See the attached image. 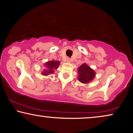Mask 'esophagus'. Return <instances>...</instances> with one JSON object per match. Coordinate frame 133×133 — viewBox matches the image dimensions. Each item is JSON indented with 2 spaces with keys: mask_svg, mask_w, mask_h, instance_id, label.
Segmentation results:
<instances>
[{
  "mask_svg": "<svg viewBox=\"0 0 133 133\" xmlns=\"http://www.w3.org/2000/svg\"><path fill=\"white\" fill-rule=\"evenodd\" d=\"M71 59H70V58H67V59H66V62H71Z\"/></svg>",
  "mask_w": 133,
  "mask_h": 133,
  "instance_id": "obj_1",
  "label": "esophagus"
}]
</instances>
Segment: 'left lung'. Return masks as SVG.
Masks as SVG:
<instances>
[{"mask_svg":"<svg viewBox=\"0 0 133 133\" xmlns=\"http://www.w3.org/2000/svg\"><path fill=\"white\" fill-rule=\"evenodd\" d=\"M78 71L79 74V81L83 83H88L92 81L96 75L95 72L85 63L79 67Z\"/></svg>","mask_w":133,"mask_h":133,"instance_id":"obj_1","label":"left lung"}]
</instances>
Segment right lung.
<instances>
[{
	"instance_id": "right-lung-1",
	"label": "right lung",
	"mask_w": 133,
	"mask_h": 133,
	"mask_svg": "<svg viewBox=\"0 0 133 133\" xmlns=\"http://www.w3.org/2000/svg\"><path fill=\"white\" fill-rule=\"evenodd\" d=\"M59 61H49L48 62L45 63V67H46V69H45L43 71L42 74L43 75L46 76L48 75L49 74L53 73L54 72V70L55 69H57L59 65Z\"/></svg>"
}]
</instances>
